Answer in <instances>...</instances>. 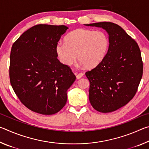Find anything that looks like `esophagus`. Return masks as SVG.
I'll return each mask as SVG.
<instances>
[{
  "label": "esophagus",
  "instance_id": "34e87169",
  "mask_svg": "<svg viewBox=\"0 0 149 149\" xmlns=\"http://www.w3.org/2000/svg\"><path fill=\"white\" fill-rule=\"evenodd\" d=\"M83 76H84V74H83L82 73H79V74L76 75V77L77 79H80V78H81Z\"/></svg>",
  "mask_w": 149,
  "mask_h": 149
}]
</instances>
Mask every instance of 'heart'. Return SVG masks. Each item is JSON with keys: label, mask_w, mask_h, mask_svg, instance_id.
I'll return each instance as SVG.
<instances>
[{"label": "heart", "mask_w": 149, "mask_h": 149, "mask_svg": "<svg viewBox=\"0 0 149 149\" xmlns=\"http://www.w3.org/2000/svg\"><path fill=\"white\" fill-rule=\"evenodd\" d=\"M108 45V38L103 32L77 29L65 37V42H58L56 52L65 65H72L77 56L80 64L91 68L102 61Z\"/></svg>", "instance_id": "1"}]
</instances>
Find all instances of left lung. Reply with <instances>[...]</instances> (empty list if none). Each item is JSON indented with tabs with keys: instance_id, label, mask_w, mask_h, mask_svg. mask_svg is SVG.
Listing matches in <instances>:
<instances>
[{
	"instance_id": "1",
	"label": "left lung",
	"mask_w": 149,
	"mask_h": 149,
	"mask_svg": "<svg viewBox=\"0 0 149 149\" xmlns=\"http://www.w3.org/2000/svg\"><path fill=\"white\" fill-rule=\"evenodd\" d=\"M85 26L100 27L108 34L107 54L85 75L90 82L92 107L100 112H113L127 104L137 92L143 68L139 47L116 24L103 22Z\"/></svg>"
}]
</instances>
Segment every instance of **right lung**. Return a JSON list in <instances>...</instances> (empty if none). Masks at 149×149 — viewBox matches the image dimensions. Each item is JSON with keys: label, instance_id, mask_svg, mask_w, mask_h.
<instances>
[{"label": "right lung", "instance_id": "1", "mask_svg": "<svg viewBox=\"0 0 149 149\" xmlns=\"http://www.w3.org/2000/svg\"><path fill=\"white\" fill-rule=\"evenodd\" d=\"M68 27L39 24L25 31L12 47L10 80L17 97L29 110L56 114L67 101L75 75L57 58L56 46Z\"/></svg>", "mask_w": 149, "mask_h": 149}]
</instances>
